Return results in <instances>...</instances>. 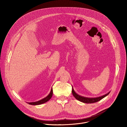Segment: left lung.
<instances>
[{"instance_id":"left-lung-1","label":"left lung","mask_w":127,"mask_h":127,"mask_svg":"<svg viewBox=\"0 0 127 127\" xmlns=\"http://www.w3.org/2000/svg\"><path fill=\"white\" fill-rule=\"evenodd\" d=\"M110 92H108L107 94L101 96H99V97H84V96H82L81 95H80L78 94H77L75 91L74 90V89L72 87V93L73 95L75 97V98L77 99L78 100L84 102V103H95L96 102H97L99 100H100L101 99H102L103 98L105 97L106 96H107L108 94H110Z\"/></svg>"}]
</instances>
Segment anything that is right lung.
Wrapping results in <instances>:
<instances>
[{
  "label": "right lung",
  "mask_w": 127,
  "mask_h": 127,
  "mask_svg": "<svg viewBox=\"0 0 127 127\" xmlns=\"http://www.w3.org/2000/svg\"><path fill=\"white\" fill-rule=\"evenodd\" d=\"M53 95V89L52 87L51 88V90L50 91V94L45 98H44L42 99H41L39 101H35V102H28V103H29V104H31V105H39V104H43L44 103H45L46 102H47L48 101H49L52 97Z\"/></svg>",
  "instance_id": "1"
}]
</instances>
